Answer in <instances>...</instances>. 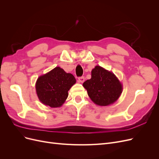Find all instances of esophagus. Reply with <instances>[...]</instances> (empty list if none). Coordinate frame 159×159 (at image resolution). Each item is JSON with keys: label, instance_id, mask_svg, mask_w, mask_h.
Masks as SVG:
<instances>
[{"label": "esophagus", "instance_id": "1", "mask_svg": "<svg viewBox=\"0 0 159 159\" xmlns=\"http://www.w3.org/2000/svg\"><path fill=\"white\" fill-rule=\"evenodd\" d=\"M78 80H79L80 82L83 83V82H84V81H85V78H84V76L79 77V78H78Z\"/></svg>", "mask_w": 159, "mask_h": 159}]
</instances>
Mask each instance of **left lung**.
<instances>
[{"instance_id": "8db88e82", "label": "left lung", "mask_w": 159, "mask_h": 159, "mask_svg": "<svg viewBox=\"0 0 159 159\" xmlns=\"http://www.w3.org/2000/svg\"><path fill=\"white\" fill-rule=\"evenodd\" d=\"M83 86L90 99L101 106L113 103L122 93V85L117 77L98 66L91 71V78L86 80Z\"/></svg>"}]
</instances>
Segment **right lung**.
<instances>
[{
  "mask_svg": "<svg viewBox=\"0 0 159 159\" xmlns=\"http://www.w3.org/2000/svg\"><path fill=\"white\" fill-rule=\"evenodd\" d=\"M76 82L75 77L60 67L38 78L36 89L40 102L51 107H58L64 103L68 91Z\"/></svg>",
  "mask_w": 159,
  "mask_h": 159,
  "instance_id": "1",
  "label": "right lung"
}]
</instances>
